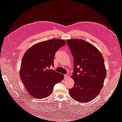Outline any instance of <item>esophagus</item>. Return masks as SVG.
I'll list each match as a JSON object with an SVG mask.
<instances>
[{
  "label": "esophagus",
  "instance_id": "obj_1",
  "mask_svg": "<svg viewBox=\"0 0 122 122\" xmlns=\"http://www.w3.org/2000/svg\"><path fill=\"white\" fill-rule=\"evenodd\" d=\"M64 76H65V79H68L69 78V75H67V74H65L64 75Z\"/></svg>",
  "mask_w": 122,
  "mask_h": 122
}]
</instances>
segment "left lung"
<instances>
[{"instance_id": "8db88e82", "label": "left lung", "mask_w": 122, "mask_h": 122, "mask_svg": "<svg viewBox=\"0 0 122 122\" xmlns=\"http://www.w3.org/2000/svg\"><path fill=\"white\" fill-rule=\"evenodd\" d=\"M67 43L74 60L71 77L75 83L69 90L70 95L77 101L90 102L100 93L106 78L104 58L96 47L83 40H67Z\"/></svg>"}]
</instances>
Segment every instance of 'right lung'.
Wrapping results in <instances>:
<instances>
[{
    "label": "right lung",
    "mask_w": 122,
    "mask_h": 122,
    "mask_svg": "<svg viewBox=\"0 0 122 122\" xmlns=\"http://www.w3.org/2000/svg\"><path fill=\"white\" fill-rule=\"evenodd\" d=\"M66 44L65 41L58 39L48 40L33 45L25 53L21 61L20 76L32 97H48L52 94L54 85L64 79L63 74L50 67L54 66L55 52Z\"/></svg>",
    "instance_id": "obj_1"
}]
</instances>
